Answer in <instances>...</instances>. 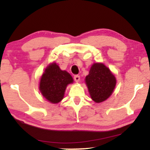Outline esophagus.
<instances>
[{
    "instance_id": "34e87169",
    "label": "esophagus",
    "mask_w": 150,
    "mask_h": 150,
    "mask_svg": "<svg viewBox=\"0 0 150 150\" xmlns=\"http://www.w3.org/2000/svg\"><path fill=\"white\" fill-rule=\"evenodd\" d=\"M74 79H75V82H77V83H78V82H79V81H80V76L79 75H75L74 76Z\"/></svg>"
}]
</instances>
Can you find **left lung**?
Instances as JSON below:
<instances>
[{"mask_svg":"<svg viewBox=\"0 0 150 150\" xmlns=\"http://www.w3.org/2000/svg\"><path fill=\"white\" fill-rule=\"evenodd\" d=\"M85 82L92 99L99 103L107 99L115 89L116 80L110 69L103 63H96L91 66Z\"/></svg>","mask_w":150,"mask_h":150,"instance_id":"1","label":"left lung"}]
</instances>
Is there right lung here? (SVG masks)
I'll use <instances>...</instances> for the list:
<instances>
[{"instance_id":"add662e5","label":"right lung","mask_w":150,"mask_h":150,"mask_svg":"<svg viewBox=\"0 0 150 150\" xmlns=\"http://www.w3.org/2000/svg\"><path fill=\"white\" fill-rule=\"evenodd\" d=\"M73 82L69 73L62 71L58 65L52 63L47 66L40 82V91L49 102L59 103L63 98L67 86Z\"/></svg>"}]
</instances>
